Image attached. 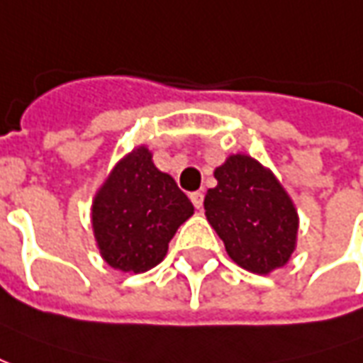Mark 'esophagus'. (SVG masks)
Segmentation results:
<instances>
[{
    "label": "esophagus",
    "mask_w": 363,
    "mask_h": 363,
    "mask_svg": "<svg viewBox=\"0 0 363 363\" xmlns=\"http://www.w3.org/2000/svg\"><path fill=\"white\" fill-rule=\"evenodd\" d=\"M189 199H191V203L195 205V208H203V199H205V195L201 191H195L189 195Z\"/></svg>",
    "instance_id": "esophagus-1"
}]
</instances>
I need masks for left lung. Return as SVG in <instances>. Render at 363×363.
Returning a JSON list of instances; mask_svg holds the SVG:
<instances>
[{"mask_svg":"<svg viewBox=\"0 0 363 363\" xmlns=\"http://www.w3.org/2000/svg\"><path fill=\"white\" fill-rule=\"evenodd\" d=\"M214 178L205 214L230 257L257 274L284 265L296 247L298 213L279 179L245 155L230 156Z\"/></svg>","mask_w":363,"mask_h":363,"instance_id":"8db88e82","label":"left lung"}]
</instances>
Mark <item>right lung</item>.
Segmentation results:
<instances>
[{"mask_svg":"<svg viewBox=\"0 0 363 363\" xmlns=\"http://www.w3.org/2000/svg\"><path fill=\"white\" fill-rule=\"evenodd\" d=\"M193 214L172 176L139 147L127 155L92 203V228L106 263L125 272H145L166 255L168 243Z\"/></svg>","mask_w":363,"mask_h":363,"instance_id":"obj_1","label":"right lung"}]
</instances>
